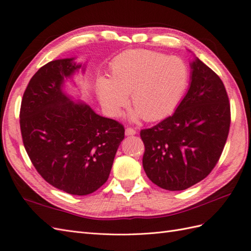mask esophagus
I'll use <instances>...</instances> for the list:
<instances>
[{
  "label": "esophagus",
  "instance_id": "obj_1",
  "mask_svg": "<svg viewBox=\"0 0 251 251\" xmlns=\"http://www.w3.org/2000/svg\"><path fill=\"white\" fill-rule=\"evenodd\" d=\"M135 133H137V131H135L133 128L128 127V128H126V129H125V134L126 135H134Z\"/></svg>",
  "mask_w": 251,
  "mask_h": 251
}]
</instances>
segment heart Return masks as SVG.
<instances>
[{
	"instance_id": "heart-1",
	"label": "heart",
	"mask_w": 251,
	"mask_h": 251,
	"mask_svg": "<svg viewBox=\"0 0 251 251\" xmlns=\"http://www.w3.org/2000/svg\"><path fill=\"white\" fill-rule=\"evenodd\" d=\"M112 80L100 77L98 96L110 116H119L131 94L135 110L130 119L143 117L148 122L166 118L173 112L185 94L189 70L176 56L152 50L135 49L119 54L111 62Z\"/></svg>"
}]
</instances>
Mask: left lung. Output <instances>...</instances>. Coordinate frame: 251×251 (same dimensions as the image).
<instances>
[{"label":"left lung","mask_w":251,"mask_h":251,"mask_svg":"<svg viewBox=\"0 0 251 251\" xmlns=\"http://www.w3.org/2000/svg\"><path fill=\"white\" fill-rule=\"evenodd\" d=\"M190 67L189 89L174 114L140 132L148 178L171 191L187 189L211 173L230 127V104L220 76L198 58Z\"/></svg>","instance_id":"left-lung-1"}]
</instances>
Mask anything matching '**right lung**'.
Segmentation results:
<instances>
[{"label": "right lung", "instance_id": "right-lung-1", "mask_svg": "<svg viewBox=\"0 0 251 251\" xmlns=\"http://www.w3.org/2000/svg\"><path fill=\"white\" fill-rule=\"evenodd\" d=\"M74 60L51 61L34 74L21 103L20 127L41 176L70 195L86 196L108 180L125 129L63 91L64 82L82 67Z\"/></svg>", "mask_w": 251, "mask_h": 251}]
</instances>
